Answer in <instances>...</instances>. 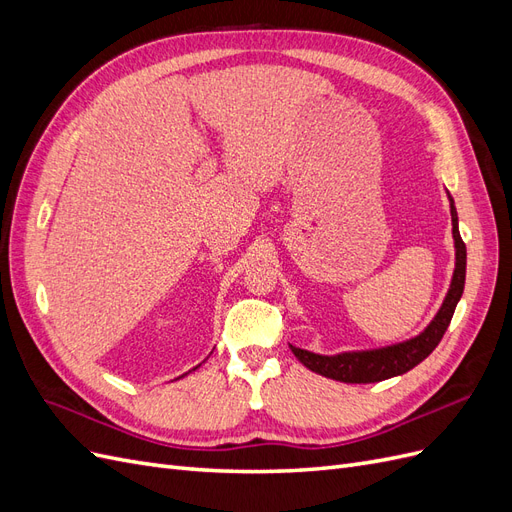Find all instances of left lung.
<instances>
[{
    "instance_id": "8db88e82",
    "label": "left lung",
    "mask_w": 512,
    "mask_h": 512,
    "mask_svg": "<svg viewBox=\"0 0 512 512\" xmlns=\"http://www.w3.org/2000/svg\"><path fill=\"white\" fill-rule=\"evenodd\" d=\"M451 218H453V237H455V250L457 262L451 288H448L446 299L440 307L438 316L431 320L429 327L410 342L395 344L380 350H365V352H344L335 356H322L307 352L301 348H292L294 356L307 367L316 371L320 376H327L339 382L350 384H367V382H380L393 376H401L416 367L421 361L436 350L440 339L444 337L448 324L455 314V307L463 294V284H466V243H463L457 226V209L451 198Z\"/></svg>"
}]
</instances>
